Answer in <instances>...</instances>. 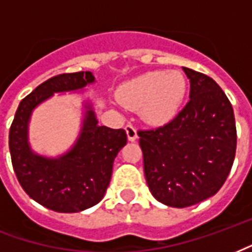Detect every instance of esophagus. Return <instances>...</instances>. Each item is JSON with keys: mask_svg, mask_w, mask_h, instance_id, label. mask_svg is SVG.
I'll return each mask as SVG.
<instances>
[{"mask_svg": "<svg viewBox=\"0 0 252 252\" xmlns=\"http://www.w3.org/2000/svg\"><path fill=\"white\" fill-rule=\"evenodd\" d=\"M126 137H128V140L129 141H135L136 139H137V131H136L131 124H128V126H126Z\"/></svg>", "mask_w": 252, "mask_h": 252, "instance_id": "esophagus-1", "label": "esophagus"}]
</instances>
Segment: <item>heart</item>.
<instances>
[{
	"mask_svg": "<svg viewBox=\"0 0 252 252\" xmlns=\"http://www.w3.org/2000/svg\"><path fill=\"white\" fill-rule=\"evenodd\" d=\"M187 87L180 70H150L121 84L116 96L128 109H139L148 124L163 126L178 115Z\"/></svg>",
	"mask_w": 252,
	"mask_h": 252,
	"instance_id": "heart-1",
	"label": "heart"
}]
</instances>
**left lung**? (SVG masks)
Here are the masks:
<instances>
[{
  "instance_id": "1",
  "label": "left lung",
  "mask_w": 252,
  "mask_h": 252,
  "mask_svg": "<svg viewBox=\"0 0 252 252\" xmlns=\"http://www.w3.org/2000/svg\"><path fill=\"white\" fill-rule=\"evenodd\" d=\"M183 70L191 85L187 105L164 126L139 132L151 193L176 208L214 196L230 173L236 151L230 100L211 77Z\"/></svg>"
}]
</instances>
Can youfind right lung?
I'll list each match as a JSON object with an SVG mask.
<instances>
[{
  "mask_svg": "<svg viewBox=\"0 0 252 252\" xmlns=\"http://www.w3.org/2000/svg\"><path fill=\"white\" fill-rule=\"evenodd\" d=\"M94 81L92 72L46 80L20 102L9 131V150L18 182L33 200L52 211L72 214L96 206L109 186L115 158L126 144L124 129L98 126L93 102L87 98L80 133L66 152L50 158L32 148L29 123L33 111L55 93L84 92Z\"/></svg>",
  "mask_w": 252,
  "mask_h": 252,
  "instance_id": "right-lung-1",
  "label": "right lung"
}]
</instances>
